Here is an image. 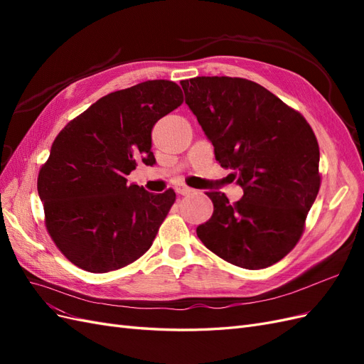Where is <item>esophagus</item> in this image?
<instances>
[{
	"instance_id": "obj_1",
	"label": "esophagus",
	"mask_w": 364,
	"mask_h": 364,
	"mask_svg": "<svg viewBox=\"0 0 364 364\" xmlns=\"http://www.w3.org/2000/svg\"><path fill=\"white\" fill-rule=\"evenodd\" d=\"M174 191L178 193V194H181V196H188V194H191L194 190L190 188V186H186L185 183H178V185L174 186Z\"/></svg>"
}]
</instances>
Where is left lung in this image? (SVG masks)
Masks as SVG:
<instances>
[{"label":"left lung","mask_w":364,"mask_h":364,"mask_svg":"<svg viewBox=\"0 0 364 364\" xmlns=\"http://www.w3.org/2000/svg\"><path fill=\"white\" fill-rule=\"evenodd\" d=\"M185 103L214 155L245 194L234 205L208 191L214 213L197 237L234 266L258 270L296 246L318 186V144L306 119L266 87L240 77L182 80Z\"/></svg>","instance_id":"1"}]
</instances>
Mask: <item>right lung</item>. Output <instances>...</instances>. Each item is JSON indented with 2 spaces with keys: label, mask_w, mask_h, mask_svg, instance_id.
<instances>
[{
  "label": "right lung",
  "mask_w": 364,
  "mask_h": 364,
  "mask_svg": "<svg viewBox=\"0 0 364 364\" xmlns=\"http://www.w3.org/2000/svg\"><path fill=\"white\" fill-rule=\"evenodd\" d=\"M183 102L170 80L107 94L65 126L38 176L48 234L77 267L106 273L150 249L176 194L127 183L139 162L155 165L151 129Z\"/></svg>",
  "instance_id": "right-lung-1"
}]
</instances>
